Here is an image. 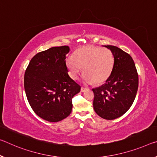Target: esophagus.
Segmentation results:
<instances>
[{"label": "esophagus", "instance_id": "obj_1", "mask_svg": "<svg viewBox=\"0 0 157 157\" xmlns=\"http://www.w3.org/2000/svg\"><path fill=\"white\" fill-rule=\"evenodd\" d=\"M86 89H86V88H84V87H82H82H81V89H80V91H81L82 92H84V91H85L86 90Z\"/></svg>", "mask_w": 157, "mask_h": 157}]
</instances>
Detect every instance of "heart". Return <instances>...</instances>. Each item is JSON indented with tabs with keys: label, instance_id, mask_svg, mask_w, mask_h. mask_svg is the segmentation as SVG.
Segmentation results:
<instances>
[{
	"label": "heart",
	"instance_id": "b5f03b06",
	"mask_svg": "<svg viewBox=\"0 0 157 157\" xmlns=\"http://www.w3.org/2000/svg\"><path fill=\"white\" fill-rule=\"evenodd\" d=\"M114 62V55L110 49L87 45L76 50L73 56H69L66 63L72 78H78L84 70V82L101 84L110 76Z\"/></svg>",
	"mask_w": 157,
	"mask_h": 157
}]
</instances>
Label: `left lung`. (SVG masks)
I'll list each match as a JSON object with an SVG mask.
<instances>
[{"mask_svg": "<svg viewBox=\"0 0 157 157\" xmlns=\"http://www.w3.org/2000/svg\"><path fill=\"white\" fill-rule=\"evenodd\" d=\"M105 47L113 52L114 66L105 83L92 89L93 106L98 116L112 120L122 116L132 105L138 88V75L128 53L115 46Z\"/></svg>", "mask_w": 157, "mask_h": 157, "instance_id": "obj_1", "label": "left lung"}]
</instances>
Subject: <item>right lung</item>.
I'll return each mask as SVG.
<instances>
[{
    "label": "right lung",
    "instance_id": "1",
    "mask_svg": "<svg viewBox=\"0 0 157 157\" xmlns=\"http://www.w3.org/2000/svg\"><path fill=\"white\" fill-rule=\"evenodd\" d=\"M68 46L53 47L36 54L25 71L24 89L28 101L37 115L57 122L72 111L73 96L81 86L68 75L66 55Z\"/></svg>",
    "mask_w": 157,
    "mask_h": 157
}]
</instances>
